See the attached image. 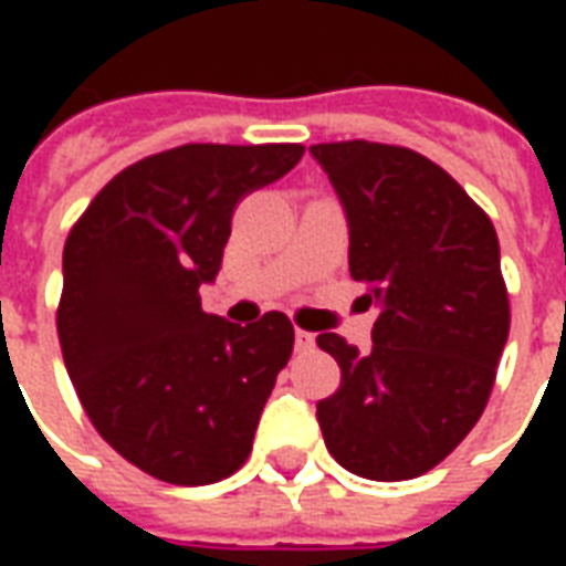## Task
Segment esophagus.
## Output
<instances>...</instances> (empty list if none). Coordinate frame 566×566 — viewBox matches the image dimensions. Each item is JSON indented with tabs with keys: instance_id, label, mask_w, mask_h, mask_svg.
<instances>
[{
	"instance_id": "1",
	"label": "esophagus",
	"mask_w": 566,
	"mask_h": 566,
	"mask_svg": "<svg viewBox=\"0 0 566 566\" xmlns=\"http://www.w3.org/2000/svg\"><path fill=\"white\" fill-rule=\"evenodd\" d=\"M294 348L296 352H312L315 348V336L306 331H296L294 333Z\"/></svg>"
}]
</instances>
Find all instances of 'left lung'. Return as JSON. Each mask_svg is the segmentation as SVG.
I'll return each mask as SVG.
<instances>
[{"label":"left lung","instance_id":"8db88e82","mask_svg":"<svg viewBox=\"0 0 566 566\" xmlns=\"http://www.w3.org/2000/svg\"><path fill=\"white\" fill-rule=\"evenodd\" d=\"M348 221V270L379 303L373 348L339 333L318 345L343 381L318 424L348 473L403 482L458 449L494 388L510 336L500 242L485 211L418 150L312 145Z\"/></svg>","mask_w":566,"mask_h":566}]
</instances>
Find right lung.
<instances>
[{
  "label": "right lung",
  "mask_w": 566,
  "mask_h": 566,
  "mask_svg": "<svg viewBox=\"0 0 566 566\" xmlns=\"http://www.w3.org/2000/svg\"><path fill=\"white\" fill-rule=\"evenodd\" d=\"M303 145H181L117 172L63 248L56 333L84 412L112 449L169 485H211L251 454L294 352L282 312L230 324L199 306L239 199Z\"/></svg>",
  "instance_id": "obj_1"
}]
</instances>
